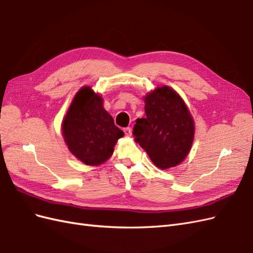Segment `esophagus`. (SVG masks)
<instances>
[{"mask_svg": "<svg viewBox=\"0 0 253 253\" xmlns=\"http://www.w3.org/2000/svg\"><path fill=\"white\" fill-rule=\"evenodd\" d=\"M124 132H125L126 136L129 137V136H131V135H132V128H131V127H126V128L124 129Z\"/></svg>", "mask_w": 253, "mask_h": 253, "instance_id": "1", "label": "esophagus"}]
</instances>
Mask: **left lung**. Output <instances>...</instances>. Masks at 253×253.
<instances>
[{
	"instance_id": "obj_1",
	"label": "left lung",
	"mask_w": 253,
	"mask_h": 253,
	"mask_svg": "<svg viewBox=\"0 0 253 253\" xmlns=\"http://www.w3.org/2000/svg\"><path fill=\"white\" fill-rule=\"evenodd\" d=\"M145 118L137 119L135 141L162 170L178 166L188 156L194 140L195 126L187 104L168 85L143 97Z\"/></svg>"
}]
</instances>
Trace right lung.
<instances>
[{"mask_svg": "<svg viewBox=\"0 0 253 253\" xmlns=\"http://www.w3.org/2000/svg\"><path fill=\"white\" fill-rule=\"evenodd\" d=\"M124 135L103 108L102 96L91 86L81 87L62 121V136L72 154L87 166L102 165Z\"/></svg>", "mask_w": 253, "mask_h": 253, "instance_id": "obj_1", "label": "right lung"}]
</instances>
